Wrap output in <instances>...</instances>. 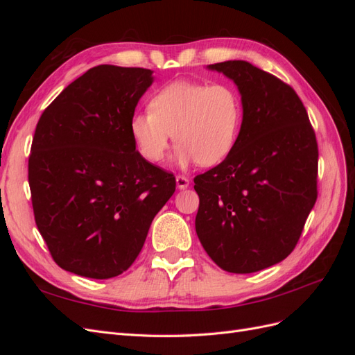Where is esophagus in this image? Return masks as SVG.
<instances>
[{"label": "esophagus", "mask_w": 355, "mask_h": 355, "mask_svg": "<svg viewBox=\"0 0 355 355\" xmlns=\"http://www.w3.org/2000/svg\"><path fill=\"white\" fill-rule=\"evenodd\" d=\"M176 185L179 189H187L189 187V179L179 175V176H176Z\"/></svg>", "instance_id": "esophagus-1"}]
</instances>
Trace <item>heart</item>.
Returning <instances> with one entry per match:
<instances>
[{"mask_svg": "<svg viewBox=\"0 0 355 355\" xmlns=\"http://www.w3.org/2000/svg\"><path fill=\"white\" fill-rule=\"evenodd\" d=\"M241 120V99L232 85L180 80L153 96L149 112L130 118V135L139 154L151 163L164 158L175 137L180 164L214 166L237 144Z\"/></svg>", "mask_w": 355, "mask_h": 355, "instance_id": "heart-1", "label": "heart"}]
</instances>
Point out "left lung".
Masks as SVG:
<instances>
[{
	"instance_id": "1",
	"label": "left lung",
	"mask_w": 355,
	"mask_h": 355,
	"mask_svg": "<svg viewBox=\"0 0 355 355\" xmlns=\"http://www.w3.org/2000/svg\"><path fill=\"white\" fill-rule=\"evenodd\" d=\"M237 84L243 123L231 154L194 178L196 231L223 271L250 274L293 252L317 200L318 146L288 84L244 60L210 65Z\"/></svg>"
}]
</instances>
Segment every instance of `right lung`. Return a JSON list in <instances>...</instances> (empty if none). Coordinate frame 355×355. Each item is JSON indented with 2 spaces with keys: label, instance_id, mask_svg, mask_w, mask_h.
<instances>
[{
  "label": "right lung",
  "instance_id": "1",
  "mask_svg": "<svg viewBox=\"0 0 355 355\" xmlns=\"http://www.w3.org/2000/svg\"><path fill=\"white\" fill-rule=\"evenodd\" d=\"M153 71L99 65L41 114L28 161L37 228L62 270L106 280L127 271L173 196V173L146 161L130 135Z\"/></svg>",
  "mask_w": 355,
  "mask_h": 355
}]
</instances>
